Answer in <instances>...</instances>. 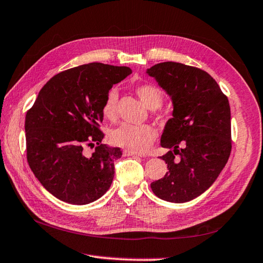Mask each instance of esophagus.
<instances>
[{"mask_svg":"<svg viewBox=\"0 0 263 263\" xmlns=\"http://www.w3.org/2000/svg\"><path fill=\"white\" fill-rule=\"evenodd\" d=\"M123 155H124V156H136V157H142V155H141V154H138V152L130 151V150H124V151H123Z\"/></svg>","mask_w":263,"mask_h":263,"instance_id":"esophagus-1","label":"esophagus"}]
</instances>
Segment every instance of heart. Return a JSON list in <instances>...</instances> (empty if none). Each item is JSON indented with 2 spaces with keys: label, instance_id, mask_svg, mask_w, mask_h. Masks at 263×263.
Returning <instances> with one entry per match:
<instances>
[{
  "label": "heart",
  "instance_id": "obj_1",
  "mask_svg": "<svg viewBox=\"0 0 263 263\" xmlns=\"http://www.w3.org/2000/svg\"><path fill=\"white\" fill-rule=\"evenodd\" d=\"M136 93L144 105L155 109L159 107L163 102V93L161 89L154 85H141L137 87ZM102 113L107 120H114L118 115V93L111 89L106 94L102 106ZM111 142L134 152H144L148 150L156 139V130L151 125L141 124H122L111 132Z\"/></svg>",
  "mask_w": 263,
  "mask_h": 263
}]
</instances>
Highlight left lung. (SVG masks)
Returning a JSON list of instances; mask_svg holds the SVG:
<instances>
[{
    "label": "left lung",
    "instance_id": "1",
    "mask_svg": "<svg viewBox=\"0 0 263 263\" xmlns=\"http://www.w3.org/2000/svg\"><path fill=\"white\" fill-rule=\"evenodd\" d=\"M172 97L173 118L161 136L168 172L151 182L156 196L185 203L207 191L227 164L232 149L229 100L209 72L180 63L146 70Z\"/></svg>",
    "mask_w": 263,
    "mask_h": 263
}]
</instances>
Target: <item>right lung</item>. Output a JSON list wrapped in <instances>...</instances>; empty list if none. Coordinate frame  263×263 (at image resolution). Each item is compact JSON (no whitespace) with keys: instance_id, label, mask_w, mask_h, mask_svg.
Segmentation results:
<instances>
[{"instance_id":"1","label":"right lung","mask_w":263,"mask_h":263,"mask_svg":"<svg viewBox=\"0 0 263 263\" xmlns=\"http://www.w3.org/2000/svg\"><path fill=\"white\" fill-rule=\"evenodd\" d=\"M129 67L90 63L49 79L26 115L27 159L41 185L74 205L99 199L111 186L120 148L102 143V106ZM95 147L88 156L84 149Z\"/></svg>"}]
</instances>
